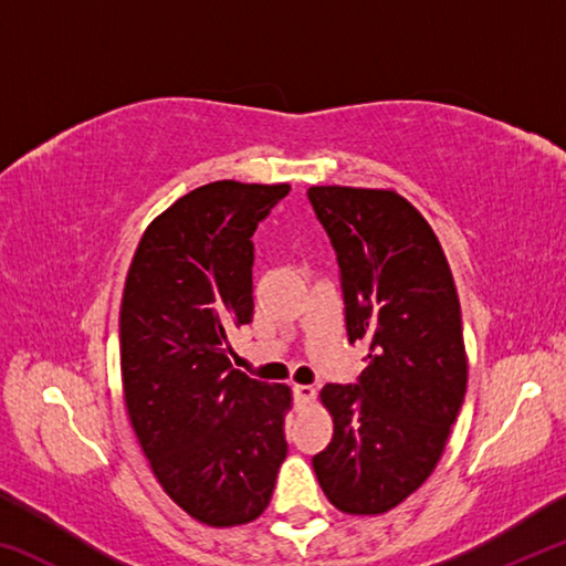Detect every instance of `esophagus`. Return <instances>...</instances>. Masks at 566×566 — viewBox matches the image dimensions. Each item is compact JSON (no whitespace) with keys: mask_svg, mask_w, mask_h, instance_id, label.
<instances>
[{"mask_svg":"<svg viewBox=\"0 0 566 566\" xmlns=\"http://www.w3.org/2000/svg\"><path fill=\"white\" fill-rule=\"evenodd\" d=\"M314 397H317V389H314L312 385H294V399L300 407L312 405Z\"/></svg>","mask_w":566,"mask_h":566,"instance_id":"34e87169","label":"esophagus"}]
</instances>
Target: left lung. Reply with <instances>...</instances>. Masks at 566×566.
Masks as SVG:
<instances>
[{
	"mask_svg": "<svg viewBox=\"0 0 566 566\" xmlns=\"http://www.w3.org/2000/svg\"><path fill=\"white\" fill-rule=\"evenodd\" d=\"M337 252L349 342H367L357 387L324 385L334 421L312 459L344 514L377 516L415 494L444 454L469 361L452 270L434 229L395 189L310 187Z\"/></svg>",
	"mask_w": 566,
	"mask_h": 566,
	"instance_id": "8db88e82",
	"label": "left lung"
}]
</instances>
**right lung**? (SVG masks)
Returning a JSON list of instances; mask_svg holds the SVG:
<instances>
[{
  "label": "right lung",
  "instance_id": "1",
  "mask_svg": "<svg viewBox=\"0 0 566 566\" xmlns=\"http://www.w3.org/2000/svg\"><path fill=\"white\" fill-rule=\"evenodd\" d=\"M290 185L222 179L191 189L139 239L119 310L124 407L151 474L199 524H249L272 500L286 457V385L229 361L249 324L252 234Z\"/></svg>",
  "mask_w": 566,
  "mask_h": 566
}]
</instances>
